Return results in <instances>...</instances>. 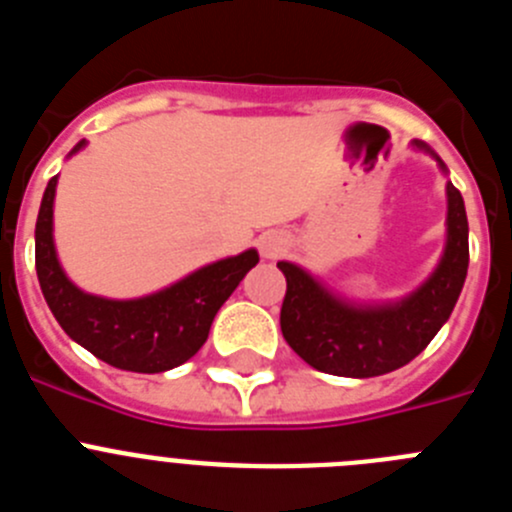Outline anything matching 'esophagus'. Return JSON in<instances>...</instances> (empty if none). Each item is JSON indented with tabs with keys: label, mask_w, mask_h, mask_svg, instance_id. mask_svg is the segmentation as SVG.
Here are the masks:
<instances>
[{
	"label": "esophagus",
	"mask_w": 512,
	"mask_h": 512,
	"mask_svg": "<svg viewBox=\"0 0 512 512\" xmlns=\"http://www.w3.org/2000/svg\"><path fill=\"white\" fill-rule=\"evenodd\" d=\"M259 248L264 259H279V256L289 248V238L282 230H266L259 238Z\"/></svg>",
	"instance_id": "obj_1"
}]
</instances>
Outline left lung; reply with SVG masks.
<instances>
[{"mask_svg":"<svg viewBox=\"0 0 512 512\" xmlns=\"http://www.w3.org/2000/svg\"><path fill=\"white\" fill-rule=\"evenodd\" d=\"M415 151L446 164L423 140ZM287 277L282 302V336L302 361L336 377H379L395 372L433 341L461 295L469 266V223L461 192L446 182V246L441 261L420 287L400 300L356 302L338 295L315 274L292 261H279Z\"/></svg>","mask_w":512,"mask_h":512,"instance_id":"1","label":"left lung"}]
</instances>
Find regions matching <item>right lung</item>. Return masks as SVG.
<instances>
[{
	"label": "right lung",
	"mask_w": 512,
	"mask_h": 512,
	"mask_svg": "<svg viewBox=\"0 0 512 512\" xmlns=\"http://www.w3.org/2000/svg\"><path fill=\"white\" fill-rule=\"evenodd\" d=\"M84 146L87 140H79L69 156ZM56 184L58 176H53L40 202L35 223V271L45 302L66 336L104 364L125 372H169L192 359L210 336L217 310L248 271L259 264V251L248 248L238 256L212 261L169 287L133 300L89 295L66 277L58 261L53 241Z\"/></svg>",
	"instance_id": "right-lung-1"
}]
</instances>
